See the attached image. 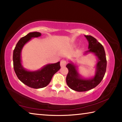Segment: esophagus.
Returning <instances> with one entry per match:
<instances>
[{"label": "esophagus", "mask_w": 122, "mask_h": 122, "mask_svg": "<svg viewBox=\"0 0 122 122\" xmlns=\"http://www.w3.org/2000/svg\"><path fill=\"white\" fill-rule=\"evenodd\" d=\"M66 64H67V62H66V61L65 60H62L61 61L60 66L61 67H65V66H66Z\"/></svg>", "instance_id": "esophagus-1"}]
</instances>
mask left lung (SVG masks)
I'll return each mask as SVG.
<instances>
[{"instance_id":"left-lung-1","label":"left lung","mask_w":122,"mask_h":122,"mask_svg":"<svg viewBox=\"0 0 122 122\" xmlns=\"http://www.w3.org/2000/svg\"><path fill=\"white\" fill-rule=\"evenodd\" d=\"M89 42V50L84 54L94 53L97 57L96 66L95 74L93 77L84 78L81 77L77 71V67L70 62L66 67L68 69V73L66 77L68 86L76 92H86L89 90L100 84L104 77L107 68V59L104 47L96 39L91 36H84Z\"/></svg>"}]
</instances>
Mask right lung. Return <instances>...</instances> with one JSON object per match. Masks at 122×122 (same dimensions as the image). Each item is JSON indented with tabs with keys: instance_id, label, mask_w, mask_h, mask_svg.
Segmentation results:
<instances>
[{
	"instance_id": "add662e5",
	"label": "right lung",
	"mask_w": 122,
	"mask_h": 122,
	"mask_svg": "<svg viewBox=\"0 0 122 122\" xmlns=\"http://www.w3.org/2000/svg\"><path fill=\"white\" fill-rule=\"evenodd\" d=\"M41 34L34 32L29 33L20 39L13 51V61L14 71L20 81L30 88H42L50 83L53 76L60 69V62L47 64L40 69L36 71H29L25 69L21 64V54L22 49L32 38H38Z\"/></svg>"
}]
</instances>
